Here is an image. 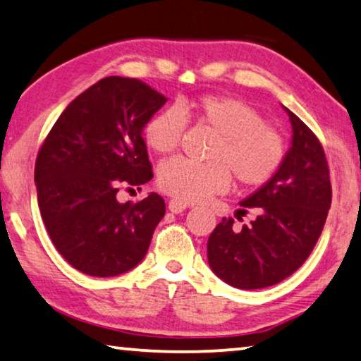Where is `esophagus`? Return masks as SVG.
<instances>
[{
  "mask_svg": "<svg viewBox=\"0 0 361 361\" xmlns=\"http://www.w3.org/2000/svg\"><path fill=\"white\" fill-rule=\"evenodd\" d=\"M186 209V204L178 201V199H170L169 201V210L173 212V214H181V212H185Z\"/></svg>",
  "mask_w": 361,
  "mask_h": 361,
  "instance_id": "esophagus-1",
  "label": "esophagus"
}]
</instances>
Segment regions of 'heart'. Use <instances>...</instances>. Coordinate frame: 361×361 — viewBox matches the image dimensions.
<instances>
[{"mask_svg":"<svg viewBox=\"0 0 361 361\" xmlns=\"http://www.w3.org/2000/svg\"><path fill=\"white\" fill-rule=\"evenodd\" d=\"M188 118L210 130L216 138L209 162L171 159L159 167L157 183L164 192L181 202H201L225 191L231 175L239 186L259 188L270 181L286 157V141L267 125L263 114L233 96L204 94L180 107H165L147 120L145 140L159 154L178 149Z\"/></svg>","mask_w":361,"mask_h":361,"instance_id":"b5f03b06","label":"heart"}]
</instances>
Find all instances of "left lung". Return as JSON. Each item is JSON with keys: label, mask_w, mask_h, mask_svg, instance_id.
Instances as JSON below:
<instances>
[{"label": "left lung", "mask_w": 361, "mask_h": 361, "mask_svg": "<svg viewBox=\"0 0 361 361\" xmlns=\"http://www.w3.org/2000/svg\"><path fill=\"white\" fill-rule=\"evenodd\" d=\"M293 125V146L284 162L236 212L255 219L241 230L225 216L207 241L209 265L238 289H262L281 283L312 254L331 207L329 167L317 135L284 107Z\"/></svg>", "instance_id": "1"}]
</instances>
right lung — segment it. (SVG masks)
I'll use <instances>...</instances> for the list:
<instances>
[{"label":"right lung","mask_w":361,"mask_h":361,"mask_svg":"<svg viewBox=\"0 0 361 361\" xmlns=\"http://www.w3.org/2000/svg\"><path fill=\"white\" fill-rule=\"evenodd\" d=\"M167 98L138 78L106 77L56 120L35 162L38 207L64 259L90 276L138 265L165 215L156 192L118 202L120 186L152 178L142 128Z\"/></svg>","instance_id":"right-lung-1"}]
</instances>
